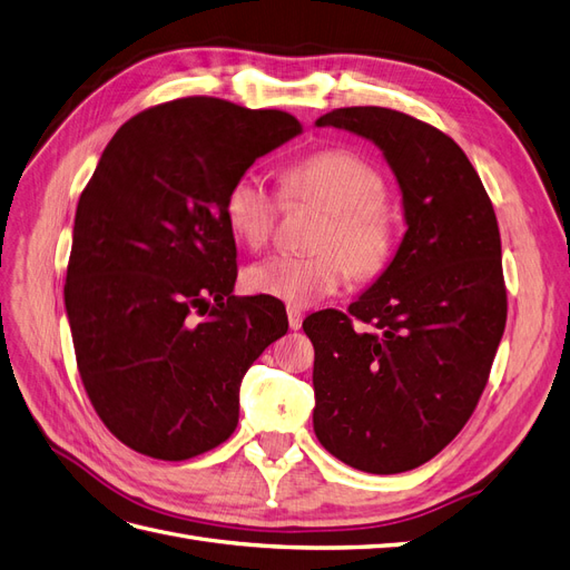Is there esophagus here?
<instances>
[{
  "label": "esophagus",
  "mask_w": 570,
  "mask_h": 570,
  "mask_svg": "<svg viewBox=\"0 0 570 570\" xmlns=\"http://www.w3.org/2000/svg\"><path fill=\"white\" fill-rule=\"evenodd\" d=\"M304 321V314L299 312L297 306H287V323H289V331H299Z\"/></svg>",
  "instance_id": "esophagus-1"
}]
</instances>
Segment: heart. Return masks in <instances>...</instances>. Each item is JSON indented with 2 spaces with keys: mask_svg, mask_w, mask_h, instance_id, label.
Segmentation results:
<instances>
[{
  "mask_svg": "<svg viewBox=\"0 0 570 570\" xmlns=\"http://www.w3.org/2000/svg\"><path fill=\"white\" fill-rule=\"evenodd\" d=\"M385 178L352 149L331 147L292 161L281 174V195L254 174H239L223 197V216L239 245L262 249L273 237L283 202L316 204L323 216L306 254H273L245 271L254 295L289 306H312L350 278L383 275L396 249V214Z\"/></svg>",
  "mask_w": 570,
  "mask_h": 570,
  "instance_id": "b5f03b06",
  "label": "heart"
}]
</instances>
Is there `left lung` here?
Returning a JSON list of instances; mask_svg holds the SVG:
<instances>
[{
    "label": "left lung",
    "mask_w": 570,
    "mask_h": 570,
    "mask_svg": "<svg viewBox=\"0 0 570 570\" xmlns=\"http://www.w3.org/2000/svg\"><path fill=\"white\" fill-rule=\"evenodd\" d=\"M373 140L402 187L406 235L347 312L304 321L314 430L352 469L390 475L440 454L469 423L507 325L492 202L450 135L383 107L316 120Z\"/></svg>",
    "instance_id": "left-lung-1"
}]
</instances>
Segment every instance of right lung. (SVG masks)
<instances>
[{"mask_svg": "<svg viewBox=\"0 0 570 570\" xmlns=\"http://www.w3.org/2000/svg\"><path fill=\"white\" fill-rule=\"evenodd\" d=\"M299 130L278 109L174 99L120 126L85 185L66 312L82 387L130 450L185 461L237 428L243 375L287 333V316L233 295L223 197Z\"/></svg>", "mask_w": 570, "mask_h": 570, "instance_id": "1", "label": "right lung"}]
</instances>
